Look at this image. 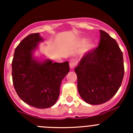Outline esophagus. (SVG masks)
Listing matches in <instances>:
<instances>
[{
	"label": "esophagus",
	"instance_id": "esophagus-1",
	"mask_svg": "<svg viewBox=\"0 0 133 133\" xmlns=\"http://www.w3.org/2000/svg\"><path fill=\"white\" fill-rule=\"evenodd\" d=\"M76 63H77V62H76V61L75 59L70 60V62H69V65H70V69H73L75 66H76Z\"/></svg>",
	"mask_w": 133,
	"mask_h": 133
}]
</instances>
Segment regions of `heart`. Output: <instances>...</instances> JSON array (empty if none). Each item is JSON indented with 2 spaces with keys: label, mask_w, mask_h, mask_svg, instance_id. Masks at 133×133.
Wrapping results in <instances>:
<instances>
[{
  "label": "heart",
  "mask_w": 133,
  "mask_h": 133,
  "mask_svg": "<svg viewBox=\"0 0 133 133\" xmlns=\"http://www.w3.org/2000/svg\"><path fill=\"white\" fill-rule=\"evenodd\" d=\"M81 44H86L87 43V40L85 39V38H83V39L81 40ZM95 47V44H93V43H89V44H88V49L89 50H91V49H92L93 48Z\"/></svg>",
  "instance_id": "b5f03b06"
}]
</instances>
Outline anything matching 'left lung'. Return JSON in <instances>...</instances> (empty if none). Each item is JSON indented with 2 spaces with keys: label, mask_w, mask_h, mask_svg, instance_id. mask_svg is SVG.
Segmentation results:
<instances>
[{
  "label": "left lung",
  "mask_w": 133,
  "mask_h": 133,
  "mask_svg": "<svg viewBox=\"0 0 133 133\" xmlns=\"http://www.w3.org/2000/svg\"><path fill=\"white\" fill-rule=\"evenodd\" d=\"M99 45L81 58L75 71L81 97L90 104L106 103L115 96L124 77L123 52L115 39L100 30Z\"/></svg>",
  "instance_id": "8db88e82"
}]
</instances>
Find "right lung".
Returning <instances> with one entry per match:
<instances>
[{
    "label": "right lung",
    "instance_id": "obj_1",
    "mask_svg": "<svg viewBox=\"0 0 133 133\" xmlns=\"http://www.w3.org/2000/svg\"><path fill=\"white\" fill-rule=\"evenodd\" d=\"M39 33L30 34L16 48L12 62L14 87L22 101L38 109L53 106L58 100L60 87L69 72V62L52 63L45 56H36Z\"/></svg>",
    "mask_w": 133,
    "mask_h": 133
}]
</instances>
